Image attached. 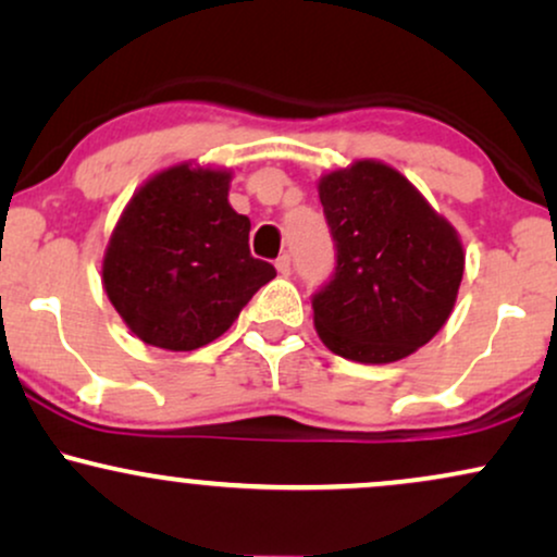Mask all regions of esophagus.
I'll return each instance as SVG.
<instances>
[{
  "label": "esophagus",
  "instance_id": "1",
  "mask_svg": "<svg viewBox=\"0 0 557 557\" xmlns=\"http://www.w3.org/2000/svg\"><path fill=\"white\" fill-rule=\"evenodd\" d=\"M274 267H277V272L283 274V277H287V274L293 272V262H290V255H283L277 259V262H274Z\"/></svg>",
  "mask_w": 557,
  "mask_h": 557
}]
</instances>
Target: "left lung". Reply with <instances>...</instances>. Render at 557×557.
Returning <instances> with one entry per match:
<instances>
[{
    "instance_id": "1",
    "label": "left lung",
    "mask_w": 557,
    "mask_h": 557,
    "mask_svg": "<svg viewBox=\"0 0 557 557\" xmlns=\"http://www.w3.org/2000/svg\"><path fill=\"white\" fill-rule=\"evenodd\" d=\"M319 197L336 246L334 277L313 295L321 342L351 362L404 360L453 313L466 270L460 236L375 159L323 174Z\"/></svg>"
}]
</instances>
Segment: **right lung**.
<instances>
[{"instance_id":"obj_1","label":"right lung","mask_w":557,"mask_h":557,"mask_svg":"<svg viewBox=\"0 0 557 557\" xmlns=\"http://www.w3.org/2000/svg\"><path fill=\"white\" fill-rule=\"evenodd\" d=\"M228 169L177 164L136 189L102 259L104 293L140 342L206 347L274 277L228 202Z\"/></svg>"}]
</instances>
